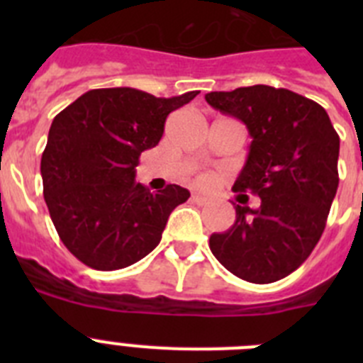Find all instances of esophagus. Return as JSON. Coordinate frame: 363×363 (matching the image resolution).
<instances>
[{
    "label": "esophagus",
    "mask_w": 363,
    "mask_h": 363,
    "mask_svg": "<svg viewBox=\"0 0 363 363\" xmlns=\"http://www.w3.org/2000/svg\"><path fill=\"white\" fill-rule=\"evenodd\" d=\"M192 201L198 205H205V203H209V198L203 196V194H198V192H194V194H192Z\"/></svg>",
    "instance_id": "1"
}]
</instances>
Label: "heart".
I'll return each instance as SVG.
<instances>
[{"label":"heart","instance_id":"b5f03b06","mask_svg":"<svg viewBox=\"0 0 363 363\" xmlns=\"http://www.w3.org/2000/svg\"><path fill=\"white\" fill-rule=\"evenodd\" d=\"M200 184H201V185H209V184H211V178H209V176H201V178H200Z\"/></svg>","mask_w":363,"mask_h":363}]
</instances>
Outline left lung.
<instances>
[{"mask_svg": "<svg viewBox=\"0 0 363 363\" xmlns=\"http://www.w3.org/2000/svg\"><path fill=\"white\" fill-rule=\"evenodd\" d=\"M205 99L245 123L252 142L233 191L262 200L258 209L236 205L234 225L211 236V251L242 280H281L325 229L338 189V134L322 105L287 89L240 86Z\"/></svg>", "mask_w": 363, "mask_h": 363, "instance_id": "8db88e82", "label": "left lung"}]
</instances>
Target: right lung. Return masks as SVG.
Returning <instances> with one entry per match:
<instances>
[{"label": "right lung", "instance_id": "add662e5", "mask_svg": "<svg viewBox=\"0 0 363 363\" xmlns=\"http://www.w3.org/2000/svg\"><path fill=\"white\" fill-rule=\"evenodd\" d=\"M198 96L174 98L114 86L92 89L63 108L41 156L43 196L63 245L98 271L145 258L162 240L169 214L191 192L138 184L140 154L160 143L167 116Z\"/></svg>", "mask_w": 363, "mask_h": 363}]
</instances>
